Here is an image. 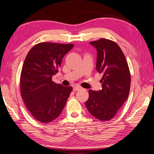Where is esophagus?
<instances>
[{"label":"esophagus","mask_w":154,"mask_h":154,"mask_svg":"<svg viewBox=\"0 0 154 154\" xmlns=\"http://www.w3.org/2000/svg\"><path fill=\"white\" fill-rule=\"evenodd\" d=\"M81 88H82V87H81V86H79V85H75V86L73 87V91H78V90L81 89Z\"/></svg>","instance_id":"34e87169"}]
</instances>
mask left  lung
Wrapping results in <instances>:
<instances>
[{"mask_svg": "<svg viewBox=\"0 0 154 154\" xmlns=\"http://www.w3.org/2000/svg\"><path fill=\"white\" fill-rule=\"evenodd\" d=\"M97 50L96 69L103 73L102 89L89 91L85 102L87 110L100 121L115 116L128 97L131 75L122 49L115 42L105 38L89 43Z\"/></svg>", "mask_w": 154, "mask_h": 154, "instance_id": "left-lung-1", "label": "left lung"}]
</instances>
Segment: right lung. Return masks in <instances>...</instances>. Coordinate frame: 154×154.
Returning <instances> with one entry per match:
<instances>
[{
    "mask_svg": "<svg viewBox=\"0 0 154 154\" xmlns=\"http://www.w3.org/2000/svg\"><path fill=\"white\" fill-rule=\"evenodd\" d=\"M73 44L41 43L29 51L20 75V92L29 112L38 122L49 123L61 113L73 90L52 81L63 57Z\"/></svg>",
    "mask_w": 154,
    "mask_h": 154,
    "instance_id": "right-lung-1",
    "label": "right lung"
}]
</instances>
